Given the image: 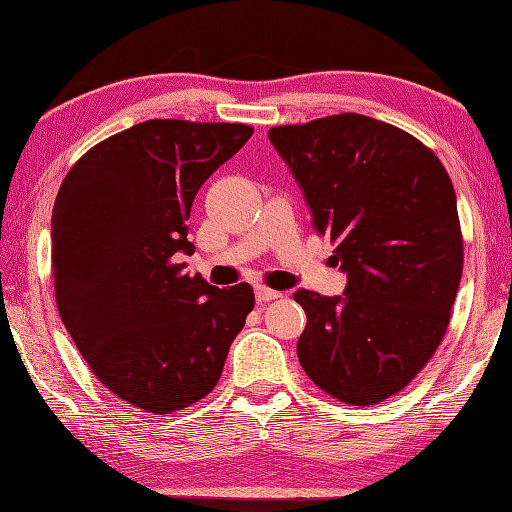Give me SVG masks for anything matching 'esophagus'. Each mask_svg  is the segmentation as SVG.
Masks as SVG:
<instances>
[{"mask_svg":"<svg viewBox=\"0 0 512 512\" xmlns=\"http://www.w3.org/2000/svg\"><path fill=\"white\" fill-rule=\"evenodd\" d=\"M255 295H257V302L264 304V302H273V299H279L284 293H279V290H273V288H266V286H257Z\"/></svg>","mask_w":512,"mask_h":512,"instance_id":"esophagus-1","label":"esophagus"}]
</instances>
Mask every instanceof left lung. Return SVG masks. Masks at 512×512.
<instances>
[{
    "mask_svg": "<svg viewBox=\"0 0 512 512\" xmlns=\"http://www.w3.org/2000/svg\"><path fill=\"white\" fill-rule=\"evenodd\" d=\"M268 137L348 277L344 295L295 293L308 317L299 364L339 402H384L428 364L450 322L464 268L453 182L419 139L366 115Z\"/></svg>",
    "mask_w": 512,
    "mask_h": 512,
    "instance_id": "8db88e82",
    "label": "left lung"
}]
</instances>
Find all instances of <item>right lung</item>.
<instances>
[{"mask_svg": "<svg viewBox=\"0 0 512 512\" xmlns=\"http://www.w3.org/2000/svg\"><path fill=\"white\" fill-rule=\"evenodd\" d=\"M250 135L246 124L148 119L90 148L57 193L59 317L99 382L146 413L206 397L255 306L250 284L217 288L177 264L195 253L197 190Z\"/></svg>", "mask_w": 512, "mask_h": 512, "instance_id": "obj_1", "label": "right lung"}]
</instances>
